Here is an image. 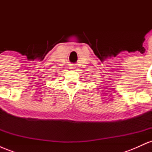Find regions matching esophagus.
I'll list each match as a JSON object with an SVG mask.
<instances>
[{
    "instance_id": "1",
    "label": "esophagus",
    "mask_w": 152,
    "mask_h": 152,
    "mask_svg": "<svg viewBox=\"0 0 152 152\" xmlns=\"http://www.w3.org/2000/svg\"><path fill=\"white\" fill-rule=\"evenodd\" d=\"M70 69H75V66H71V67H70Z\"/></svg>"
}]
</instances>
